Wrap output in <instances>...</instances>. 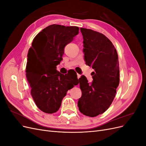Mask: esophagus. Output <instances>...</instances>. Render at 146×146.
<instances>
[{"label":"esophagus","instance_id":"1","mask_svg":"<svg viewBox=\"0 0 146 146\" xmlns=\"http://www.w3.org/2000/svg\"><path fill=\"white\" fill-rule=\"evenodd\" d=\"M80 77H81V75L77 74V78H78V79L80 78Z\"/></svg>","mask_w":146,"mask_h":146}]
</instances>
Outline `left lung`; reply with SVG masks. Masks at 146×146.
<instances>
[{
	"label": "left lung",
	"mask_w": 146,
	"mask_h": 146,
	"mask_svg": "<svg viewBox=\"0 0 146 146\" xmlns=\"http://www.w3.org/2000/svg\"><path fill=\"white\" fill-rule=\"evenodd\" d=\"M86 64L94 70L90 84L85 76L78 79L82 97L78 107L84 115L95 117L109 108L119 84V64L116 48L104 35L80 28Z\"/></svg>",
	"instance_id": "8db88e82"
}]
</instances>
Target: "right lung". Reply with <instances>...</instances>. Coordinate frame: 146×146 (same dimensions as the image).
Returning a JSON list of instances; mask_svg holds the SVG:
<instances>
[{
  "label": "right lung",
  "mask_w": 146,
  "mask_h": 146,
  "mask_svg": "<svg viewBox=\"0 0 146 146\" xmlns=\"http://www.w3.org/2000/svg\"><path fill=\"white\" fill-rule=\"evenodd\" d=\"M78 30L76 26L50 25L35 37L29 50L26 77L35 104L46 113L58 111L68 91L78 83L73 70L63 74L56 70L64 47L73 41Z\"/></svg>",
  "instance_id": "add662e5"
}]
</instances>
